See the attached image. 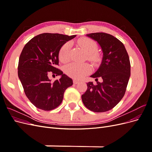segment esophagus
I'll list each match as a JSON object with an SVG mask.
<instances>
[{
  "label": "esophagus",
  "instance_id": "1",
  "mask_svg": "<svg viewBox=\"0 0 152 152\" xmlns=\"http://www.w3.org/2000/svg\"><path fill=\"white\" fill-rule=\"evenodd\" d=\"M80 82V81L79 80H77V79H73V84H79Z\"/></svg>",
  "mask_w": 152,
  "mask_h": 152
}]
</instances>
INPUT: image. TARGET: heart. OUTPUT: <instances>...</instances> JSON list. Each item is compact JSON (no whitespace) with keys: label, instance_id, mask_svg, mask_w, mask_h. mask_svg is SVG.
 I'll return each instance as SVG.
<instances>
[{"label":"heart","instance_id":"b5f03b06","mask_svg":"<svg viewBox=\"0 0 152 152\" xmlns=\"http://www.w3.org/2000/svg\"><path fill=\"white\" fill-rule=\"evenodd\" d=\"M78 44L86 53L87 58L89 60L94 63L99 61V57L98 54L94 52L96 49V44L93 40L83 38L79 40ZM69 50L70 44L66 43L63 45L59 54L61 61L65 63L69 60ZM90 70L91 67L87 63H72L65 67V72L69 76L75 79H81L87 74Z\"/></svg>","mask_w":152,"mask_h":152}]
</instances>
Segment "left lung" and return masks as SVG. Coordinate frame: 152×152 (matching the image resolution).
Returning a JSON list of instances; mask_svg holds the SVG:
<instances>
[{
  "label": "left lung",
  "instance_id": "1",
  "mask_svg": "<svg viewBox=\"0 0 152 152\" xmlns=\"http://www.w3.org/2000/svg\"><path fill=\"white\" fill-rule=\"evenodd\" d=\"M86 36L97 42L103 57L98 70L90 76L95 78L96 84L87 83L82 100L91 111L104 112L115 107L126 93L131 75L129 58L124 44L113 35L98 32Z\"/></svg>",
  "mask_w": 152,
  "mask_h": 152
}]
</instances>
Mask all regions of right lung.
Listing matches in <instances>:
<instances>
[{"label":"right lung","instance_id":"obj_1","mask_svg":"<svg viewBox=\"0 0 152 152\" xmlns=\"http://www.w3.org/2000/svg\"><path fill=\"white\" fill-rule=\"evenodd\" d=\"M76 35L44 33L37 35L22 50L18 63V77L25 93L35 107L44 111L58 107L64 93L73 85V80L58 68L59 53L61 47ZM50 71L61 76L51 82Z\"/></svg>","mask_w":152,"mask_h":152}]
</instances>
